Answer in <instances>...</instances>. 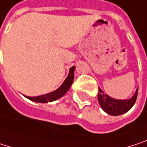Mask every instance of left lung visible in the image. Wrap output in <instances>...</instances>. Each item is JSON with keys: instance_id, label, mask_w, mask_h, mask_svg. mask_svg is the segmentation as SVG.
Returning a JSON list of instances; mask_svg holds the SVG:
<instances>
[{"instance_id": "obj_1", "label": "left lung", "mask_w": 147, "mask_h": 147, "mask_svg": "<svg viewBox=\"0 0 147 147\" xmlns=\"http://www.w3.org/2000/svg\"><path fill=\"white\" fill-rule=\"evenodd\" d=\"M138 89L135 95L128 100H117L113 99L107 95L104 94L101 89L99 88L98 93V101L101 107L109 115L119 116L128 112L136 103L137 98Z\"/></svg>"}]
</instances>
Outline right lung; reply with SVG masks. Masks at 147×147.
<instances>
[{"mask_svg": "<svg viewBox=\"0 0 147 147\" xmlns=\"http://www.w3.org/2000/svg\"><path fill=\"white\" fill-rule=\"evenodd\" d=\"M74 69L75 67L73 66L70 69H69V74L67 75V77L66 78L64 82L63 83V84L55 91H52L51 93H47L46 95H42V96H26L28 99H29L30 101H35V102H40V103H46V102H51V101H56L59 98H61L62 96H63L65 94L67 93V91L69 90V88L71 87L72 84L74 82Z\"/></svg>", "mask_w": 147, "mask_h": 147, "instance_id": "1", "label": "right lung"}]
</instances>
